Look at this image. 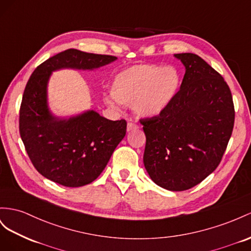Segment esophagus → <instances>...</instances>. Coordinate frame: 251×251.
<instances>
[{
  "instance_id": "34e87169",
  "label": "esophagus",
  "mask_w": 251,
  "mask_h": 251,
  "mask_svg": "<svg viewBox=\"0 0 251 251\" xmlns=\"http://www.w3.org/2000/svg\"><path fill=\"white\" fill-rule=\"evenodd\" d=\"M139 126L137 124H133V123H128L127 124V131H131L134 129H138Z\"/></svg>"
}]
</instances>
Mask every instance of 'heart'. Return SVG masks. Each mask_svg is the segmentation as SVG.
<instances>
[{"label": "heart", "instance_id": "obj_1", "mask_svg": "<svg viewBox=\"0 0 251 251\" xmlns=\"http://www.w3.org/2000/svg\"><path fill=\"white\" fill-rule=\"evenodd\" d=\"M180 86L181 75L175 67L140 64L115 75L110 93L120 104L132 105L138 117L151 119L165 111L175 100ZM115 101L106 99V104L117 108Z\"/></svg>", "mask_w": 251, "mask_h": 251}]
</instances>
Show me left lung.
<instances>
[{
	"mask_svg": "<svg viewBox=\"0 0 251 251\" xmlns=\"http://www.w3.org/2000/svg\"><path fill=\"white\" fill-rule=\"evenodd\" d=\"M185 68L180 90L158 117L141 120L144 166L169 191H185L217 168L233 130L232 95L222 75L196 54L174 55Z\"/></svg>",
	"mask_w": 251,
	"mask_h": 251,
	"instance_id": "obj_1",
	"label": "left lung"
}]
</instances>
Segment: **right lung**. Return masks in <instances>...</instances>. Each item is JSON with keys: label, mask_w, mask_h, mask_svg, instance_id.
<instances>
[{"label": "right lung", "mask_w": 251, "mask_h": 251, "mask_svg": "<svg viewBox=\"0 0 251 251\" xmlns=\"http://www.w3.org/2000/svg\"><path fill=\"white\" fill-rule=\"evenodd\" d=\"M118 58L70 49L50 57L34 71L25 87L19 129L25 150L42 176L64 187L94 181L126 134V121H110L94 110L70 118L56 117L48 102L54 71H92Z\"/></svg>", "instance_id": "right-lung-1"}]
</instances>
